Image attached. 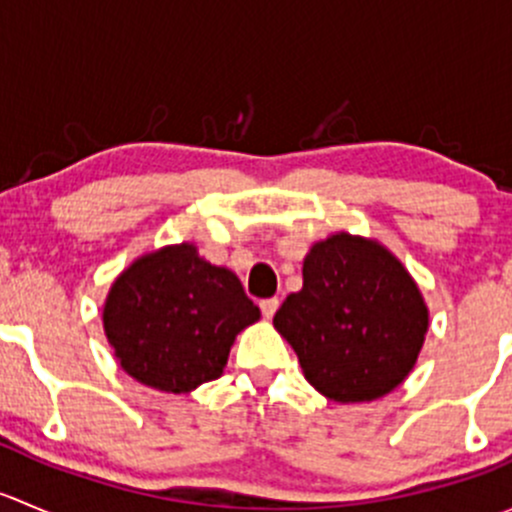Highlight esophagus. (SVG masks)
<instances>
[{
  "mask_svg": "<svg viewBox=\"0 0 512 512\" xmlns=\"http://www.w3.org/2000/svg\"><path fill=\"white\" fill-rule=\"evenodd\" d=\"M277 307H280V299H277V297H270V299H262V302H260V309H262V317H265V319H272V317H275Z\"/></svg>",
  "mask_w": 512,
  "mask_h": 512,
  "instance_id": "esophagus-1",
  "label": "esophagus"
}]
</instances>
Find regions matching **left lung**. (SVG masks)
<instances>
[{
  "instance_id": "obj_1",
  "label": "left lung",
  "mask_w": 512,
  "mask_h": 512,
  "mask_svg": "<svg viewBox=\"0 0 512 512\" xmlns=\"http://www.w3.org/2000/svg\"><path fill=\"white\" fill-rule=\"evenodd\" d=\"M302 277L272 322L304 379L342 404L394 391L428 332L426 302L406 267L376 240L337 232L314 242Z\"/></svg>"
}]
</instances>
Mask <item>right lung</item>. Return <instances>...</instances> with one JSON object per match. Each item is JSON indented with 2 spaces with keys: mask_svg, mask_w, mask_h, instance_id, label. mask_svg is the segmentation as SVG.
Here are the masks:
<instances>
[{
  "mask_svg": "<svg viewBox=\"0 0 512 512\" xmlns=\"http://www.w3.org/2000/svg\"><path fill=\"white\" fill-rule=\"evenodd\" d=\"M257 319L260 307L235 272L210 265L190 242L138 257L103 304V332L121 369L168 394L218 379L235 337Z\"/></svg>",
  "mask_w": 512,
  "mask_h": 512,
  "instance_id": "obj_1",
  "label": "right lung"
}]
</instances>
